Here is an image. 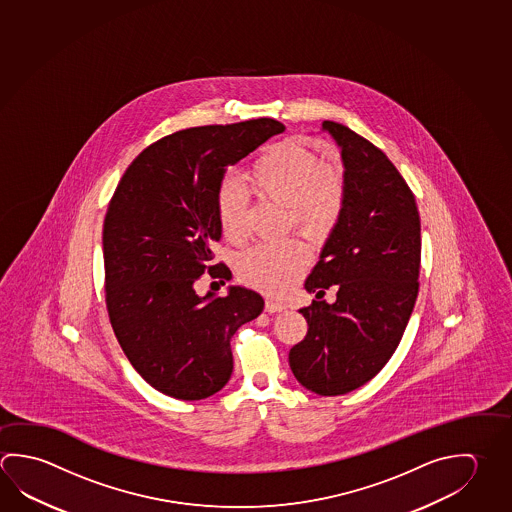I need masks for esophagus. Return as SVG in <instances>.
Wrapping results in <instances>:
<instances>
[{
    "mask_svg": "<svg viewBox=\"0 0 512 512\" xmlns=\"http://www.w3.org/2000/svg\"><path fill=\"white\" fill-rule=\"evenodd\" d=\"M264 309H266V313H282V311H286V305L282 304V302H277V300H266V304H264Z\"/></svg>",
    "mask_w": 512,
    "mask_h": 512,
    "instance_id": "1",
    "label": "esophagus"
}]
</instances>
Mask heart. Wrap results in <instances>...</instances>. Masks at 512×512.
<instances>
[{
    "instance_id": "obj_1",
    "label": "heart",
    "mask_w": 512,
    "mask_h": 512,
    "mask_svg": "<svg viewBox=\"0 0 512 512\" xmlns=\"http://www.w3.org/2000/svg\"><path fill=\"white\" fill-rule=\"evenodd\" d=\"M253 194L287 210V225L309 235H325L340 221L347 199V181L338 167L323 165L304 145H273L246 174ZM248 201L234 181H225L216 194V214L226 241L241 244L248 237ZM311 260L302 241L259 244L244 253L237 273L244 284L269 295H280L295 284Z\"/></svg>"
}]
</instances>
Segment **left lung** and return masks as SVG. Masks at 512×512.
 Returning a JSON list of instances; mask_svg holds the SVG:
<instances>
[{
    "instance_id": "obj_1",
    "label": "left lung",
    "mask_w": 512,
    "mask_h": 512,
    "mask_svg": "<svg viewBox=\"0 0 512 512\" xmlns=\"http://www.w3.org/2000/svg\"><path fill=\"white\" fill-rule=\"evenodd\" d=\"M323 129L341 147L347 199L305 289L304 340L289 350L300 385L341 395L376 376L403 338L419 293L421 219L415 196L386 154L338 122ZM337 287V302L319 298Z\"/></svg>"
}]
</instances>
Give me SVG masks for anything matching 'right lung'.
<instances>
[{
  "label": "right lung",
  "mask_w": 512,
  "mask_h": 512,
  "mask_svg": "<svg viewBox=\"0 0 512 512\" xmlns=\"http://www.w3.org/2000/svg\"><path fill=\"white\" fill-rule=\"evenodd\" d=\"M286 129L275 118L189 127L145 147L109 201L102 248L109 322L129 363L158 392L199 401L234 370L230 340L264 309L259 293L230 287L198 296L221 239L216 194L226 167Z\"/></svg>",
  "instance_id": "right-lung-1"
}]
</instances>
